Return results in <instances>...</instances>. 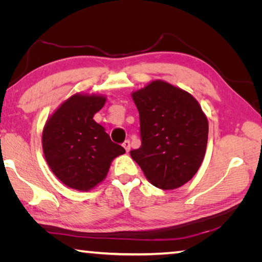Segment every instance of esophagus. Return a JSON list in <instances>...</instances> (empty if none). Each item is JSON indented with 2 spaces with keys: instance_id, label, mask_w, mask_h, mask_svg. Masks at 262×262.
Segmentation results:
<instances>
[{
  "instance_id": "34e87169",
  "label": "esophagus",
  "mask_w": 262,
  "mask_h": 262,
  "mask_svg": "<svg viewBox=\"0 0 262 262\" xmlns=\"http://www.w3.org/2000/svg\"><path fill=\"white\" fill-rule=\"evenodd\" d=\"M122 147L125 148V150H126V152H129V150H130V142L129 141H125L123 142V144H122Z\"/></svg>"
}]
</instances>
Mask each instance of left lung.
<instances>
[{"mask_svg": "<svg viewBox=\"0 0 262 262\" xmlns=\"http://www.w3.org/2000/svg\"><path fill=\"white\" fill-rule=\"evenodd\" d=\"M142 144L130 156L145 178L161 189H176L193 178L205 158L208 119L189 94L156 79L134 91Z\"/></svg>", "mask_w": 262, "mask_h": 262, "instance_id": "1", "label": "left lung"}]
</instances>
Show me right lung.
Wrapping results in <instances>:
<instances>
[{"label": "right lung", "instance_id": "1", "mask_svg": "<svg viewBox=\"0 0 262 262\" xmlns=\"http://www.w3.org/2000/svg\"><path fill=\"white\" fill-rule=\"evenodd\" d=\"M106 97L75 94L53 113L42 129V151L53 173L67 187L94 189L103 181L115 157L125 149L111 141L94 120Z\"/></svg>", "mask_w": 262, "mask_h": 262}]
</instances>
